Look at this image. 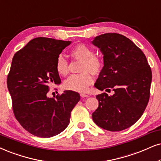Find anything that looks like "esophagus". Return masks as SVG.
I'll use <instances>...</instances> for the list:
<instances>
[{
    "mask_svg": "<svg viewBox=\"0 0 161 161\" xmlns=\"http://www.w3.org/2000/svg\"><path fill=\"white\" fill-rule=\"evenodd\" d=\"M80 96L82 97H88V95L86 94V93H80Z\"/></svg>",
    "mask_w": 161,
    "mask_h": 161,
    "instance_id": "34e87169",
    "label": "esophagus"
}]
</instances>
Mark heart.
Instances as JSON below:
<instances>
[{
  "mask_svg": "<svg viewBox=\"0 0 161 161\" xmlns=\"http://www.w3.org/2000/svg\"><path fill=\"white\" fill-rule=\"evenodd\" d=\"M70 55L76 59L81 60L79 74H73L64 81V87L67 90L76 92H86L87 87L93 82L91 73L98 74L103 68V61L99 56L94 55V50L90 47L81 44L75 46L70 50ZM56 72L60 76L68 74V62L62 56H58L55 64Z\"/></svg>",
  "mask_w": 161,
  "mask_h": 161,
  "instance_id": "obj_1",
  "label": "heart"
}]
</instances>
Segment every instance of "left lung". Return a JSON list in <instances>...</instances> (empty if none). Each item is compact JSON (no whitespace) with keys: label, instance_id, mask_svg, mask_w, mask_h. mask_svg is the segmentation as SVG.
Wrapping results in <instances>:
<instances>
[{"label":"left lung","instance_id":"1","mask_svg":"<svg viewBox=\"0 0 161 161\" xmlns=\"http://www.w3.org/2000/svg\"><path fill=\"white\" fill-rule=\"evenodd\" d=\"M92 43L100 48L104 67L94 86L114 91L97 95L99 106L92 114L94 123L111 131L133 125L143 115L150 97L152 70L140 49L125 36L105 33Z\"/></svg>","mask_w":161,"mask_h":161}]
</instances>
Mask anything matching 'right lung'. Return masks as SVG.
<instances>
[{
    "label": "right lung",
    "mask_w": 161,
    "mask_h": 161,
    "mask_svg": "<svg viewBox=\"0 0 161 161\" xmlns=\"http://www.w3.org/2000/svg\"><path fill=\"white\" fill-rule=\"evenodd\" d=\"M70 42L33 38L14 55L7 76L13 111L22 127L39 137L58 135L69 125L70 113L80 100L79 93L65 91L49 98L52 83L61 79L55 64Z\"/></svg>",
    "instance_id": "1"
}]
</instances>
